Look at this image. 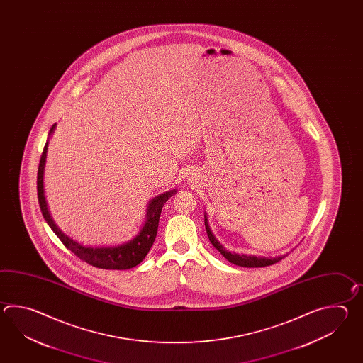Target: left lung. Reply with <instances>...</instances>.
<instances>
[{"label":"left lung","mask_w":363,"mask_h":363,"mask_svg":"<svg viewBox=\"0 0 363 363\" xmlns=\"http://www.w3.org/2000/svg\"><path fill=\"white\" fill-rule=\"evenodd\" d=\"M205 227H206V232H208V240L213 244V247H216V250L223 255L227 261H230V262L236 264V266H241V267H264V266H270V264L281 261L286 255H279V257H274V258H267V257H255V255L231 253V252L225 250L222 247V244L213 235V232H211L210 227H208L206 214H205Z\"/></svg>","instance_id":"8db88e82"}]
</instances>
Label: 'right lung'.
<instances>
[{"label": "right lung", "instance_id": "add662e5", "mask_svg": "<svg viewBox=\"0 0 363 363\" xmlns=\"http://www.w3.org/2000/svg\"><path fill=\"white\" fill-rule=\"evenodd\" d=\"M55 125L50 128L49 135H52L55 130ZM48 141L43 150V155L40 158L39 171H38V197H39V205L44 219L47 220L49 227L53 230L55 235L60 238L63 245L69 249L74 255H77L82 261L89 263L91 266L105 269V270H127L138 266L143 262V259L147 257L150 247L155 242L157 231H158V222L160 216L162 211L163 205L166 201L170 199L177 189H172L169 192L162 193L155 197L149 202L147 208V219L143 228L133 239L116 245V247H85L79 244L77 241L69 239L67 235L55 225V220L49 214L47 201L44 196V169H45V161H47Z\"/></svg>", "mask_w": 363, "mask_h": 363}]
</instances>
